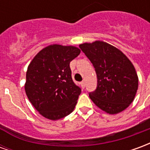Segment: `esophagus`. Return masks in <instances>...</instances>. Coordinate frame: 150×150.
<instances>
[{"instance_id":"obj_1","label":"esophagus","mask_w":150,"mask_h":150,"mask_svg":"<svg viewBox=\"0 0 150 150\" xmlns=\"http://www.w3.org/2000/svg\"><path fill=\"white\" fill-rule=\"evenodd\" d=\"M80 85H81V88H85V85H86V83H85L84 81H82L81 83H80Z\"/></svg>"}]
</instances>
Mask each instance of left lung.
<instances>
[{
	"label": "left lung",
	"instance_id": "left-lung-1",
	"mask_svg": "<svg viewBox=\"0 0 150 150\" xmlns=\"http://www.w3.org/2000/svg\"><path fill=\"white\" fill-rule=\"evenodd\" d=\"M79 48L91 61L97 75V87L89 97L98 108L108 114H117L135 98L138 76L127 56L103 41L85 42Z\"/></svg>",
	"mask_w": 150,
	"mask_h": 150
}]
</instances>
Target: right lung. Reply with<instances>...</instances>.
I'll use <instances>...</instances> for the list:
<instances>
[{
    "mask_svg": "<svg viewBox=\"0 0 150 150\" xmlns=\"http://www.w3.org/2000/svg\"><path fill=\"white\" fill-rule=\"evenodd\" d=\"M79 54L78 47L53 44L40 50L28 66L25 93L47 119H62L77 104L81 89L72 80L70 62Z\"/></svg>",
    "mask_w": 150,
    "mask_h": 150,
    "instance_id": "obj_1",
    "label": "right lung"
}]
</instances>
